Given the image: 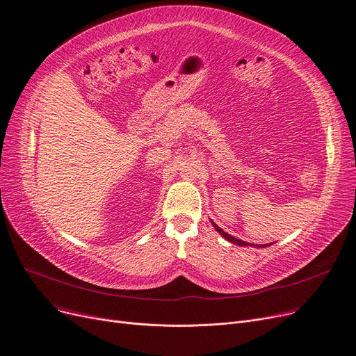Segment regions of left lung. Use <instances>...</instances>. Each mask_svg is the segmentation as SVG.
I'll return each instance as SVG.
<instances>
[{"label": "left lung", "instance_id": "1", "mask_svg": "<svg viewBox=\"0 0 356 356\" xmlns=\"http://www.w3.org/2000/svg\"><path fill=\"white\" fill-rule=\"evenodd\" d=\"M212 225L215 227V229L225 238L227 241H229V242H232V244H235V245H239V247H247V245H250V247H258V248H266V247H268V245H271V244H264V245H254V244H250V242H245V241H241V239H238V238H234L232 235H229L228 232H225V231H222L215 222H212Z\"/></svg>", "mask_w": 356, "mask_h": 356}]
</instances>
